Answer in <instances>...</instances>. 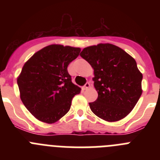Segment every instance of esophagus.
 Instances as JSON below:
<instances>
[{
	"label": "esophagus",
	"mask_w": 160,
	"mask_h": 160,
	"mask_svg": "<svg viewBox=\"0 0 160 160\" xmlns=\"http://www.w3.org/2000/svg\"><path fill=\"white\" fill-rule=\"evenodd\" d=\"M90 82H87L86 84L84 85V87H82L83 90H87L88 88H90Z\"/></svg>",
	"instance_id": "1"
}]
</instances>
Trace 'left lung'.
Listing matches in <instances>:
<instances>
[{"mask_svg":"<svg viewBox=\"0 0 160 160\" xmlns=\"http://www.w3.org/2000/svg\"><path fill=\"white\" fill-rule=\"evenodd\" d=\"M80 55L94 69L93 81L98 96L89 103L90 110L107 122L125 118L142 92V74L135 59L109 43L84 48Z\"/></svg>","mask_w":160,"mask_h":160,"instance_id":"obj_1","label":"left lung"}]
</instances>
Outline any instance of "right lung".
Returning <instances> with one entry per match:
<instances>
[{
  "mask_svg": "<svg viewBox=\"0 0 160 160\" xmlns=\"http://www.w3.org/2000/svg\"><path fill=\"white\" fill-rule=\"evenodd\" d=\"M80 48L50 45L25 63L18 78L20 97L36 118L53 123L70 111L72 98L81 91L73 84L67 67Z\"/></svg>",
  "mask_w": 160,
  "mask_h": 160,
  "instance_id": "right-lung-1",
  "label": "right lung"
}]
</instances>
